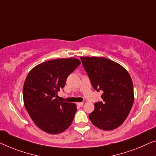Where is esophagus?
<instances>
[{"instance_id": "1", "label": "esophagus", "mask_w": 156, "mask_h": 156, "mask_svg": "<svg viewBox=\"0 0 156 156\" xmlns=\"http://www.w3.org/2000/svg\"><path fill=\"white\" fill-rule=\"evenodd\" d=\"M83 105V102H78L77 103V105L79 107H82Z\"/></svg>"}]
</instances>
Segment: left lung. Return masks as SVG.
I'll list each match as a JSON object with an SVG mask.
<instances>
[{
	"label": "left lung",
	"mask_w": 156,
	"mask_h": 156,
	"mask_svg": "<svg viewBox=\"0 0 156 156\" xmlns=\"http://www.w3.org/2000/svg\"><path fill=\"white\" fill-rule=\"evenodd\" d=\"M80 60L93 88L103 92V101L95 103L90 119L102 130L117 129L133 106L134 95L130 75L121 65L108 58L81 56Z\"/></svg>",
	"instance_id": "8db88e82"
}]
</instances>
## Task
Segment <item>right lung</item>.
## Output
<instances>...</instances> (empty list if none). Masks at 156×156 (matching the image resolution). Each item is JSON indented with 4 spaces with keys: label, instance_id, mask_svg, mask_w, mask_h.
I'll return each instance as SVG.
<instances>
[{
    "label": "right lung",
    "instance_id": "add662e5",
    "mask_svg": "<svg viewBox=\"0 0 156 156\" xmlns=\"http://www.w3.org/2000/svg\"><path fill=\"white\" fill-rule=\"evenodd\" d=\"M80 64L76 58L50 60L29 72L23 86L24 105L34 124L51 134L71 126L77 110L74 103L57 100L70 74Z\"/></svg>",
    "mask_w": 156,
    "mask_h": 156
}]
</instances>
